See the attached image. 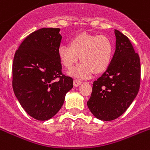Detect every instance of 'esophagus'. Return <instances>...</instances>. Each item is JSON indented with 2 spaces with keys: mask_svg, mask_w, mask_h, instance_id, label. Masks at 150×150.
<instances>
[{
  "mask_svg": "<svg viewBox=\"0 0 150 150\" xmlns=\"http://www.w3.org/2000/svg\"><path fill=\"white\" fill-rule=\"evenodd\" d=\"M73 84H74V86H75V87H78V86L81 85V81H80V80H79V79H75V80H74V82H73Z\"/></svg>",
  "mask_w": 150,
  "mask_h": 150,
  "instance_id": "obj_1",
  "label": "esophagus"
}]
</instances>
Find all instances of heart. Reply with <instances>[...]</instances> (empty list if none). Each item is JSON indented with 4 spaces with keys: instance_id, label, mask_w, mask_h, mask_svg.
<instances>
[{
    "instance_id": "heart-1",
    "label": "heart",
    "mask_w": 150,
    "mask_h": 150,
    "mask_svg": "<svg viewBox=\"0 0 150 150\" xmlns=\"http://www.w3.org/2000/svg\"><path fill=\"white\" fill-rule=\"evenodd\" d=\"M113 46L105 35L81 33L70 41L69 45H61L58 55L61 63L67 69H71L79 62H81L74 68L69 74L76 78L86 79L92 72H104L111 63Z\"/></svg>"
}]
</instances>
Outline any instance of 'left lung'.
<instances>
[{
  "label": "left lung",
  "instance_id": "8db88e82",
  "mask_svg": "<svg viewBox=\"0 0 150 150\" xmlns=\"http://www.w3.org/2000/svg\"><path fill=\"white\" fill-rule=\"evenodd\" d=\"M115 52L109 68L92 85L87 105L95 117L111 121L122 115L140 86V60L129 39L115 29Z\"/></svg>",
  "mask_w": 150,
  "mask_h": 150
}]
</instances>
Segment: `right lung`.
<instances>
[{"instance_id":"right-lung-1","label":"right lung","mask_w":150,"mask_h":150,"mask_svg":"<svg viewBox=\"0 0 150 150\" xmlns=\"http://www.w3.org/2000/svg\"><path fill=\"white\" fill-rule=\"evenodd\" d=\"M60 28H43L29 35L14 57L12 86L16 98L30 116L45 121L58 113L73 79L62 72L58 55Z\"/></svg>"}]
</instances>
